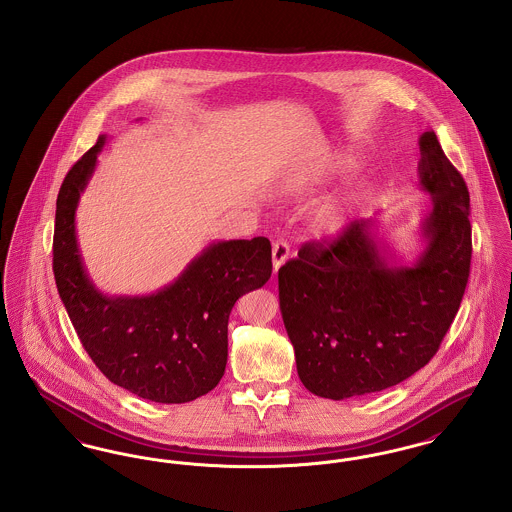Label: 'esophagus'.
Here are the masks:
<instances>
[{
	"label": "esophagus",
	"mask_w": 512,
	"mask_h": 512,
	"mask_svg": "<svg viewBox=\"0 0 512 512\" xmlns=\"http://www.w3.org/2000/svg\"><path fill=\"white\" fill-rule=\"evenodd\" d=\"M288 257H290V245L282 242V240L272 244V267H274V272H278V268L288 261Z\"/></svg>",
	"instance_id": "34e87169"
}]
</instances>
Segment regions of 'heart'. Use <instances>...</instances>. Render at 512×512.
<instances>
[{
	"mask_svg": "<svg viewBox=\"0 0 512 512\" xmlns=\"http://www.w3.org/2000/svg\"><path fill=\"white\" fill-rule=\"evenodd\" d=\"M349 165H353V161L349 157H341L336 163H332L330 167H324V169H320V167L299 169L288 178L286 194L292 195V197L313 194L320 186L326 184L330 172H334V169H340V167H349ZM355 197L357 195L347 194L340 195V197H328L326 201H322L313 211V217H311L313 230L320 236H336L349 222Z\"/></svg>",
	"mask_w": 512,
	"mask_h": 512,
	"instance_id": "1",
	"label": "heart"
}]
</instances>
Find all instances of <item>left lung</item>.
Returning a JSON list of instances; mask_svg holds the SVG:
<instances>
[{"mask_svg": "<svg viewBox=\"0 0 512 512\" xmlns=\"http://www.w3.org/2000/svg\"><path fill=\"white\" fill-rule=\"evenodd\" d=\"M418 186L432 195L424 251L399 265L353 220L328 245L307 242L278 270L280 311L303 386L347 399L391 388L428 365L457 315L470 274V195L434 130L418 140Z\"/></svg>", "mask_w": 512, "mask_h": 512, "instance_id": "obj_1", "label": "left lung"}]
</instances>
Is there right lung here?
Returning <instances> with one entry per match:
<instances>
[{"mask_svg": "<svg viewBox=\"0 0 512 512\" xmlns=\"http://www.w3.org/2000/svg\"><path fill=\"white\" fill-rule=\"evenodd\" d=\"M105 134L67 172L57 195L53 274L86 353L117 386L155 403L209 393L228 359V317L272 274L267 238L209 244L180 276L149 295H105L90 280L76 242V207L96 171Z\"/></svg>", "mask_w": 512, "mask_h": 512, "instance_id": "1", "label": "right lung"}]
</instances>
